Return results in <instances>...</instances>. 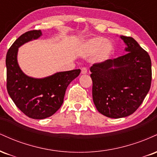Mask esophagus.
<instances>
[{"label":"esophagus","instance_id":"esophagus-1","mask_svg":"<svg viewBox=\"0 0 157 157\" xmlns=\"http://www.w3.org/2000/svg\"><path fill=\"white\" fill-rule=\"evenodd\" d=\"M81 74H82V75H86V74H87V69H86V68H82V69H81Z\"/></svg>","mask_w":157,"mask_h":157}]
</instances>
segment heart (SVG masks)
Instances as JSON below:
<instances>
[{"mask_svg":"<svg viewBox=\"0 0 157 157\" xmlns=\"http://www.w3.org/2000/svg\"><path fill=\"white\" fill-rule=\"evenodd\" d=\"M82 49L87 54L97 52L99 59L105 60L114 54L115 46L105 37H95L85 41L82 44Z\"/></svg>","mask_w":157,"mask_h":157,"instance_id":"heart-1","label":"heart"}]
</instances>
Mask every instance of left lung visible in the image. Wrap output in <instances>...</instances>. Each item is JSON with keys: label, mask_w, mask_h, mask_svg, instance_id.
Listing matches in <instances>:
<instances>
[{"label": "left lung", "mask_w": 157, "mask_h": 157, "mask_svg": "<svg viewBox=\"0 0 157 157\" xmlns=\"http://www.w3.org/2000/svg\"><path fill=\"white\" fill-rule=\"evenodd\" d=\"M125 55L94 63L90 68L93 101L97 111L110 118L132 114L151 88V60L133 37L121 35Z\"/></svg>", "instance_id": "obj_1"}]
</instances>
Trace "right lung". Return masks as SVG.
<instances>
[{"mask_svg": "<svg viewBox=\"0 0 157 157\" xmlns=\"http://www.w3.org/2000/svg\"><path fill=\"white\" fill-rule=\"evenodd\" d=\"M40 36V30L23 34L12 45L6 57L7 91L24 114L36 120L49 117L60 109L68 86L80 73V69H75L44 78H34L23 73L17 63L18 48Z\"/></svg>", "mask_w": 157, "mask_h": 157, "instance_id": "add662e5", "label": "right lung"}]
</instances>
